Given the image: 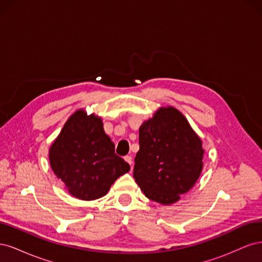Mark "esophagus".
<instances>
[{
	"instance_id": "obj_1",
	"label": "esophagus",
	"mask_w": 262,
	"mask_h": 262,
	"mask_svg": "<svg viewBox=\"0 0 262 262\" xmlns=\"http://www.w3.org/2000/svg\"><path fill=\"white\" fill-rule=\"evenodd\" d=\"M124 161H125L126 163H128V164H130L131 168H132V157L129 156V155H126V156H124Z\"/></svg>"
}]
</instances>
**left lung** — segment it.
Segmentation results:
<instances>
[{"instance_id":"8db88e82","label":"left lung","mask_w":262,"mask_h":262,"mask_svg":"<svg viewBox=\"0 0 262 262\" xmlns=\"http://www.w3.org/2000/svg\"><path fill=\"white\" fill-rule=\"evenodd\" d=\"M139 143L133 169L136 182L149 200L164 205L177 202L200 177L201 139L186 117L169 106L142 123Z\"/></svg>"}]
</instances>
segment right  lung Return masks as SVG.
<instances>
[{
  "instance_id": "add662e5",
  "label": "right lung",
  "mask_w": 262,
  "mask_h": 262,
  "mask_svg": "<svg viewBox=\"0 0 262 262\" xmlns=\"http://www.w3.org/2000/svg\"><path fill=\"white\" fill-rule=\"evenodd\" d=\"M49 161L68 191L86 201L104 196L130 170V165L115 153L101 119L83 109L68 119L49 149Z\"/></svg>"
}]
</instances>
